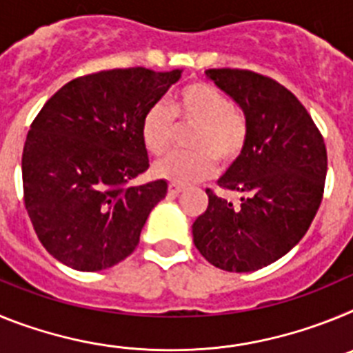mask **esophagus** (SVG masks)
I'll return each instance as SVG.
<instances>
[{
  "label": "esophagus",
  "mask_w": 353,
  "mask_h": 353,
  "mask_svg": "<svg viewBox=\"0 0 353 353\" xmlns=\"http://www.w3.org/2000/svg\"><path fill=\"white\" fill-rule=\"evenodd\" d=\"M183 189H185V187L180 185V183H170V187H168V191H170L171 196H179Z\"/></svg>",
  "instance_id": "1"
}]
</instances>
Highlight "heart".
Here are the masks:
<instances>
[{
  "label": "heart",
  "instance_id": "1",
  "mask_svg": "<svg viewBox=\"0 0 353 353\" xmlns=\"http://www.w3.org/2000/svg\"><path fill=\"white\" fill-rule=\"evenodd\" d=\"M180 125L196 127L189 145L192 152H174L154 164V173L171 183H192L210 176L223 164L242 155L249 138L248 114L233 104L232 97L208 83L187 84L171 101V109L157 102L141 120V138L150 154L162 155L173 146Z\"/></svg>",
  "mask_w": 353,
  "mask_h": 353
}]
</instances>
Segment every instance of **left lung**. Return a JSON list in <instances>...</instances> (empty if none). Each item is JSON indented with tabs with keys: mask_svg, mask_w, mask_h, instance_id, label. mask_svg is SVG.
<instances>
[{
	"mask_svg": "<svg viewBox=\"0 0 353 353\" xmlns=\"http://www.w3.org/2000/svg\"><path fill=\"white\" fill-rule=\"evenodd\" d=\"M249 120L244 152L219 180L244 194L240 207L207 189L208 208L192 224L194 245L228 272H252L299 244L323 198L327 148L297 97L269 76L208 68Z\"/></svg>",
	"mask_w": 353,
	"mask_h": 353,
	"instance_id": "left-lung-1",
	"label": "left lung"
}]
</instances>
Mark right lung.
<instances>
[{
    "label": "right lung",
    "mask_w": 353,
    "mask_h": 353,
    "mask_svg": "<svg viewBox=\"0 0 353 353\" xmlns=\"http://www.w3.org/2000/svg\"><path fill=\"white\" fill-rule=\"evenodd\" d=\"M182 70L111 68L61 86L37 114L23 150L24 207L42 245L83 272L125 260L166 180L130 185L148 170L143 114Z\"/></svg>",
    "instance_id": "right-lung-1"
}]
</instances>
